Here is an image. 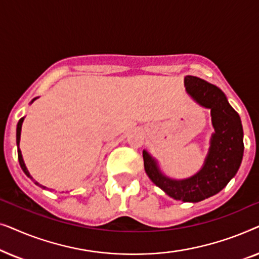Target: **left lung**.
Wrapping results in <instances>:
<instances>
[{"label":"left lung","mask_w":259,"mask_h":259,"mask_svg":"<svg viewBox=\"0 0 259 259\" xmlns=\"http://www.w3.org/2000/svg\"><path fill=\"white\" fill-rule=\"evenodd\" d=\"M184 84L196 104L211 111L214 132L204 164L189 178L175 179L166 176L157 159L144 150V166L148 178L167 196L185 203H198L221 192L236 176L243 159L244 133L238 113L221 88L192 75L185 76Z\"/></svg>","instance_id":"left-lung-1"}]
</instances>
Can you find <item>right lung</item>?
<instances>
[{"label":"right lung","mask_w":259,"mask_h":259,"mask_svg":"<svg viewBox=\"0 0 259 259\" xmlns=\"http://www.w3.org/2000/svg\"><path fill=\"white\" fill-rule=\"evenodd\" d=\"M37 98H34L33 100L30 101V104H33V102L36 100ZM23 120H24V116L23 118H21L20 120H19V122H17V127H16V145H17V155H19V162H20V166H21V168H22V171L26 173V176L28 177V178H30L31 180H33V182L36 184L37 186H40V187H42V189H48V187H46V186H44V185H41V184H38L37 182H35V180L33 179V177L30 176V173H29V171H28V168H27V166H26V164H24V161H23V157H22V153H21V150H20V139H21V130H22V123H23ZM48 190H51V189H48ZM52 191H54V190H52Z\"/></svg>","instance_id":"right-lung-1"}]
</instances>
